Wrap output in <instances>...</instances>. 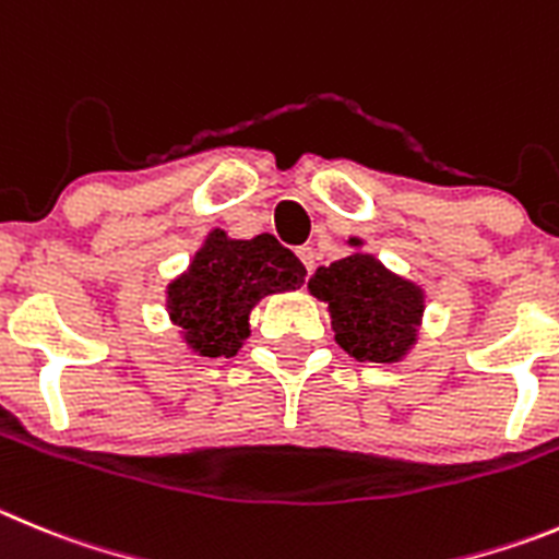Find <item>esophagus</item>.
<instances>
[{"instance_id":"esophagus-1","label":"esophagus","mask_w":559,"mask_h":559,"mask_svg":"<svg viewBox=\"0 0 559 559\" xmlns=\"http://www.w3.org/2000/svg\"><path fill=\"white\" fill-rule=\"evenodd\" d=\"M298 259L304 261L306 273H311V270H314V259H317L314 248H309V245H304V248H298Z\"/></svg>"}]
</instances>
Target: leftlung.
<instances>
[{
  "label": "left lung",
  "mask_w": 559,
  "mask_h": 559,
  "mask_svg": "<svg viewBox=\"0 0 559 559\" xmlns=\"http://www.w3.org/2000/svg\"><path fill=\"white\" fill-rule=\"evenodd\" d=\"M348 248L345 259L317 267L306 284L309 295L329 306L331 331L345 354L376 365L404 361L420 340L424 286L384 267L359 236H348Z\"/></svg>",
  "instance_id": "left-lung-1"
}]
</instances>
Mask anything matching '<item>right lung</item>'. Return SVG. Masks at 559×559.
Instances as JSON below:
<instances>
[{
	"label": "right lung",
	"instance_id": "1",
	"mask_svg": "<svg viewBox=\"0 0 559 559\" xmlns=\"http://www.w3.org/2000/svg\"><path fill=\"white\" fill-rule=\"evenodd\" d=\"M306 267L270 234L230 239L209 230L189 267L167 284V314L194 356L230 359L250 336V311L261 298L304 284Z\"/></svg>",
	"mask_w": 559,
	"mask_h": 559
}]
</instances>
